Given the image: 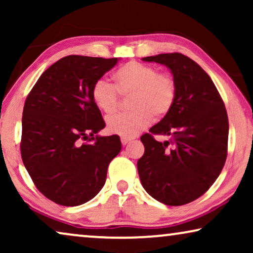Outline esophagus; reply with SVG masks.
Listing matches in <instances>:
<instances>
[{
	"label": "esophagus",
	"mask_w": 253,
	"mask_h": 253,
	"mask_svg": "<svg viewBox=\"0 0 253 253\" xmlns=\"http://www.w3.org/2000/svg\"><path fill=\"white\" fill-rule=\"evenodd\" d=\"M131 140H132V139H131V138H126V137L121 138V143H122V145H124V146H126V144H129Z\"/></svg>",
	"instance_id": "obj_1"
}]
</instances>
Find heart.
<instances>
[{
    "mask_svg": "<svg viewBox=\"0 0 253 253\" xmlns=\"http://www.w3.org/2000/svg\"><path fill=\"white\" fill-rule=\"evenodd\" d=\"M114 86L99 79L92 86L91 95L100 112L112 115L119 107V95H130L132 112L107 119L109 132L132 138L150 126L153 117L161 120L174 108L177 87L171 76L159 74L154 67L137 61L127 62L113 75Z\"/></svg>",
    "mask_w": 253,
    "mask_h": 253,
    "instance_id": "obj_1",
    "label": "heart"
}]
</instances>
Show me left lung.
<instances>
[{"label":"left lung","mask_w":253,"mask_h":253,"mask_svg":"<svg viewBox=\"0 0 253 253\" xmlns=\"http://www.w3.org/2000/svg\"><path fill=\"white\" fill-rule=\"evenodd\" d=\"M166 65L174 77V108L140 137L145 153L137 162L143 188L154 199L181 206L203 196L227 159L229 123L226 107L202 67L179 53L144 57ZM153 134L168 135L161 143Z\"/></svg>","instance_id":"1"}]
</instances>
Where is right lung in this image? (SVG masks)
<instances>
[{
  "instance_id": "add662e5",
  "label": "right lung",
  "mask_w": 253,
  "mask_h": 253,
  "mask_svg": "<svg viewBox=\"0 0 253 253\" xmlns=\"http://www.w3.org/2000/svg\"><path fill=\"white\" fill-rule=\"evenodd\" d=\"M119 60L69 55L50 65L27 95L22 159L37 189L58 205L94 198L122 148L116 134H98L106 124L91 95L93 84Z\"/></svg>"
}]
</instances>
